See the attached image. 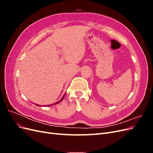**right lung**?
<instances>
[{
	"mask_svg": "<svg viewBox=\"0 0 153 153\" xmlns=\"http://www.w3.org/2000/svg\"><path fill=\"white\" fill-rule=\"evenodd\" d=\"M64 96H63V97H62V99H61V100H60V101H62V100H63V98H64ZM60 101H58V102H57V103H54V104H57V103H60ZM37 105V106H39V105ZM48 106H50V105H48Z\"/></svg>",
	"mask_w": 153,
	"mask_h": 153,
	"instance_id": "obj_1",
	"label": "right lung"
}]
</instances>
